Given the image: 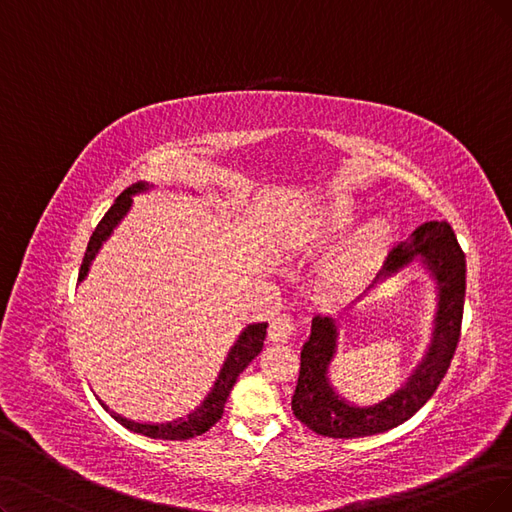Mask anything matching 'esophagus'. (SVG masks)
<instances>
[{
	"label": "esophagus",
	"instance_id": "1",
	"mask_svg": "<svg viewBox=\"0 0 512 512\" xmlns=\"http://www.w3.org/2000/svg\"><path fill=\"white\" fill-rule=\"evenodd\" d=\"M295 325H293V318L289 314H280L276 316L272 323H270V329H268V337L270 342H278V344H285L289 342V337L293 333Z\"/></svg>",
	"mask_w": 512,
	"mask_h": 512
}]
</instances>
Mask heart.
<instances>
[{
	"instance_id": "1",
	"label": "heart",
	"mask_w": 512,
	"mask_h": 512,
	"mask_svg": "<svg viewBox=\"0 0 512 512\" xmlns=\"http://www.w3.org/2000/svg\"><path fill=\"white\" fill-rule=\"evenodd\" d=\"M350 221V208L346 204H335L323 217L327 230H339ZM392 238V227L386 219H375L365 225L356 238L339 253L327 268V278L333 287L350 291L361 287L382 257Z\"/></svg>"
}]
</instances>
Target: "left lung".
Instances as JSON below:
<instances>
[{
  "label": "left lung",
  "mask_w": 512,
  "mask_h": 512,
  "mask_svg": "<svg viewBox=\"0 0 512 512\" xmlns=\"http://www.w3.org/2000/svg\"><path fill=\"white\" fill-rule=\"evenodd\" d=\"M424 257L439 282L437 327L430 350L409 382L373 407H354L333 392L327 367L335 352V325L329 316H314L312 335L301 350V367L291 401L293 415L312 432L329 439H356L386 432L407 422L420 411L443 377L456 354L466 295V259L456 232L447 221H428L413 232L405 244H396L388 253L384 272L394 274L415 257Z\"/></svg>",
  "instance_id": "obj_1"
}]
</instances>
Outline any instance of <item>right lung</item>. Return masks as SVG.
Instances as JSON below:
<instances>
[{
  "label": "right lung",
  "mask_w": 512,
  "mask_h": 512,
  "mask_svg": "<svg viewBox=\"0 0 512 512\" xmlns=\"http://www.w3.org/2000/svg\"><path fill=\"white\" fill-rule=\"evenodd\" d=\"M141 189H145V183H135L132 187L124 189V192L118 196V200L111 204L109 211L105 213V217L99 221V225L94 227V232L88 240V246H86V253H84V259H82V266H80V276L78 280H82L90 268V261L94 259V255L99 253L103 240L111 234L113 227L118 225V221L126 215L128 206L132 202V194L141 192ZM266 329L268 325L266 323H257V325H249L242 335L238 337V342L234 344L232 352L227 354V361L219 373V380L215 384V388L211 390V394L206 396V401L194 411L189 413L187 418H179V420H173V422H166V424H137V422H130V420H124L120 418V415L111 413L105 405V409L111 413V418L116 420L118 424H122L124 428L132 430V432H139V434H145V437H151V439H164V441H183V439H192V437H198V434L206 432L208 428H213L223 415V407H225V401L227 396H230L238 375L249 367V363L253 361V358L261 352L263 348V339H266Z\"/></svg>",
  "instance_id": "1"
}]
</instances>
